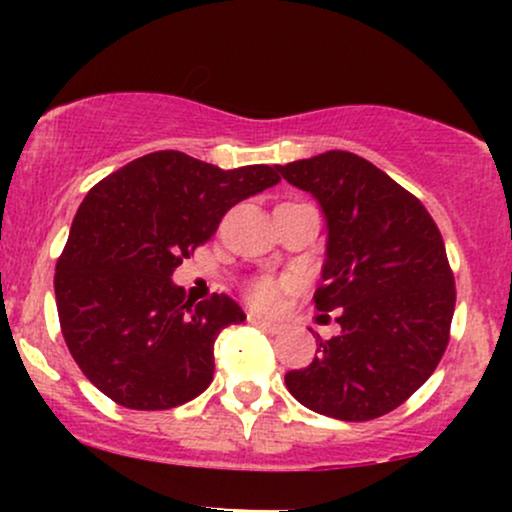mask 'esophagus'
Returning <instances> with one entry per match:
<instances>
[{
  "mask_svg": "<svg viewBox=\"0 0 512 512\" xmlns=\"http://www.w3.org/2000/svg\"><path fill=\"white\" fill-rule=\"evenodd\" d=\"M248 322H250V325L260 327V330H264V332H272V334H279L281 330H284V325H281V322L264 320V317H257V315H250V317H248Z\"/></svg>",
  "mask_w": 512,
  "mask_h": 512,
  "instance_id": "obj_1",
  "label": "esophagus"
}]
</instances>
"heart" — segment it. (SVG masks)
<instances>
[{"label": "heart", "instance_id": "1", "mask_svg": "<svg viewBox=\"0 0 512 512\" xmlns=\"http://www.w3.org/2000/svg\"><path fill=\"white\" fill-rule=\"evenodd\" d=\"M286 284L279 279H272V276H262V279H255L245 289V296L252 308L262 310V313H272L281 305V298H284Z\"/></svg>", "mask_w": 512, "mask_h": 512}]
</instances>
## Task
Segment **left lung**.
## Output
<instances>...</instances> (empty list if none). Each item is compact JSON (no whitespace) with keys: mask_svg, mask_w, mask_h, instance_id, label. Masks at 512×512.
<instances>
[{"mask_svg":"<svg viewBox=\"0 0 512 512\" xmlns=\"http://www.w3.org/2000/svg\"><path fill=\"white\" fill-rule=\"evenodd\" d=\"M327 219V260L315 308L337 310L342 334L320 339L286 387L303 407L339 421L390 414L443 358L455 276L436 221L411 192L349 151L279 166Z\"/></svg>","mask_w":512,"mask_h":512,"instance_id":"1","label":"left lung"}]
</instances>
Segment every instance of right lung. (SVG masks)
Here are the masks:
<instances>
[{
	"mask_svg": "<svg viewBox=\"0 0 512 512\" xmlns=\"http://www.w3.org/2000/svg\"><path fill=\"white\" fill-rule=\"evenodd\" d=\"M279 166L221 170L154 151L88 190L55 272L76 366L127 409H173L214 380V342L245 313L226 293L197 303L170 281L228 209L279 182Z\"/></svg>",
	"mask_w": 512,
	"mask_h": 512,
	"instance_id": "obj_1",
	"label": "right lung"
}]
</instances>
